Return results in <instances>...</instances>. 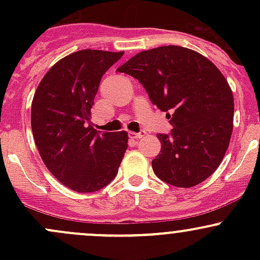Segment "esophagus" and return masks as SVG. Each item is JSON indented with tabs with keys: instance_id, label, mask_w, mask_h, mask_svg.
<instances>
[{
	"instance_id": "1",
	"label": "esophagus",
	"mask_w": 260,
	"mask_h": 260,
	"mask_svg": "<svg viewBox=\"0 0 260 260\" xmlns=\"http://www.w3.org/2000/svg\"><path fill=\"white\" fill-rule=\"evenodd\" d=\"M145 135H146V132H131L129 133V137L131 138H133V140H140V138H142V137H145Z\"/></svg>"
}]
</instances>
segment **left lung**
Instances as JSON below:
<instances>
[{
	"label": "left lung",
	"instance_id": "obj_1",
	"mask_svg": "<svg viewBox=\"0 0 260 260\" xmlns=\"http://www.w3.org/2000/svg\"><path fill=\"white\" fill-rule=\"evenodd\" d=\"M117 72L140 81L174 127L157 135L156 176L176 187L210 177L229 147L234 118L233 91L221 72L198 51L176 45L138 52Z\"/></svg>",
	"mask_w": 260,
	"mask_h": 260
}]
</instances>
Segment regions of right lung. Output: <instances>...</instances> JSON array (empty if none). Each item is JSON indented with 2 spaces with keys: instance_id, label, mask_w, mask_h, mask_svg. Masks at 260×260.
Segmentation results:
<instances>
[{
  "instance_id": "obj_1",
  "label": "right lung",
  "mask_w": 260,
  "mask_h": 260,
  "mask_svg": "<svg viewBox=\"0 0 260 260\" xmlns=\"http://www.w3.org/2000/svg\"><path fill=\"white\" fill-rule=\"evenodd\" d=\"M123 51H75L52 65L35 91L31 128L41 159L62 185L94 192L117 175L128 147V133H99L90 109L104 73Z\"/></svg>"
}]
</instances>
